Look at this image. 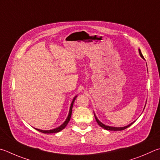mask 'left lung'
Wrapping results in <instances>:
<instances>
[{"label": "left lung", "instance_id": "1", "mask_svg": "<svg viewBox=\"0 0 160 160\" xmlns=\"http://www.w3.org/2000/svg\"><path fill=\"white\" fill-rule=\"evenodd\" d=\"M139 54H140L141 57L142 58H143V59H144L143 54H142V53H141V52L140 50H139ZM94 116H95V115H94ZM95 119H96V120H97V123H98V125L101 126V127H102V128H103V129H106V130H110V131H122V130H124V129H127V128H128L129 127H130L131 125H132V124H133V123H132V124H129V125H127V126H126V127H112L106 126V125H105V124H102L99 120H98V119L97 118V117H96V116H95Z\"/></svg>", "mask_w": 160, "mask_h": 160}]
</instances>
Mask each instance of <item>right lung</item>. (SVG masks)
Returning <instances> with one entry per match:
<instances>
[{"label":"right lung","mask_w":160,"mask_h":160,"mask_svg":"<svg viewBox=\"0 0 160 160\" xmlns=\"http://www.w3.org/2000/svg\"><path fill=\"white\" fill-rule=\"evenodd\" d=\"M75 98H76V97H75L74 98L73 101H72V102L71 103V108H70V110H69V114H68V116L67 119H66V121L64 122V123H63V124H62L60 127H58V128H56V129H52V130H48V131H43V130H40V129H36V130L38 131V132H40L42 133H57L60 132V131H62V129H63L66 127V126L67 125V124L68 123V122L70 121V119H71V114H72V106H73V103H74V101L75 99Z\"/></svg>","instance_id":"right-lung-1"}]
</instances>
